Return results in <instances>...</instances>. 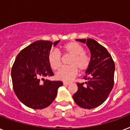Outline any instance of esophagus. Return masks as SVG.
<instances>
[{
  "instance_id": "1",
  "label": "esophagus",
  "mask_w": 130,
  "mask_h": 130,
  "mask_svg": "<svg viewBox=\"0 0 130 130\" xmlns=\"http://www.w3.org/2000/svg\"><path fill=\"white\" fill-rule=\"evenodd\" d=\"M70 84V82H63V85L65 86H67Z\"/></svg>"
}]
</instances>
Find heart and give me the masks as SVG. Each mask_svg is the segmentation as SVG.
<instances>
[{
  "instance_id": "1",
  "label": "heart",
  "mask_w": 130,
  "mask_h": 130,
  "mask_svg": "<svg viewBox=\"0 0 130 130\" xmlns=\"http://www.w3.org/2000/svg\"><path fill=\"white\" fill-rule=\"evenodd\" d=\"M65 55L71 57L69 61V67H63L56 73V78L61 81L68 82L73 79L79 71L84 72L89 67L90 61L89 57L84 54V50L82 46L76 42H71L64 44L62 47ZM49 64L54 70L59 69L61 66V57L57 50H52L49 53Z\"/></svg>"
}]
</instances>
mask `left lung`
<instances>
[{
	"instance_id": "left-lung-1",
	"label": "left lung",
	"mask_w": 130,
	"mask_h": 130,
	"mask_svg": "<svg viewBox=\"0 0 130 130\" xmlns=\"http://www.w3.org/2000/svg\"><path fill=\"white\" fill-rule=\"evenodd\" d=\"M86 44L90 52V63L84 78L85 83H77V91L73 96L79 107L91 109L102 105L113 87L115 64L107 50L96 40L77 39Z\"/></svg>"
}]
</instances>
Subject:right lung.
<instances>
[{"instance_id":"right-lung-1","label":"right lung","mask_w":130,"mask_h":130,"mask_svg":"<svg viewBox=\"0 0 130 130\" xmlns=\"http://www.w3.org/2000/svg\"><path fill=\"white\" fill-rule=\"evenodd\" d=\"M59 42L36 41L23 49L15 59L11 70L13 90L27 107L42 109L48 107L57 96L58 88L63 85L61 81L44 79L54 75L48 57L52 46H57Z\"/></svg>"}]
</instances>
